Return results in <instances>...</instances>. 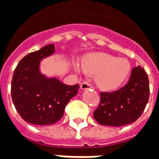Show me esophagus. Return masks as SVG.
<instances>
[{"instance_id":"34e87169","label":"esophagus","mask_w":159,"mask_h":159,"mask_svg":"<svg viewBox=\"0 0 159 159\" xmlns=\"http://www.w3.org/2000/svg\"><path fill=\"white\" fill-rule=\"evenodd\" d=\"M81 88L85 90V89H89V88H94V87L91 83H89V82H83L81 84Z\"/></svg>"}]
</instances>
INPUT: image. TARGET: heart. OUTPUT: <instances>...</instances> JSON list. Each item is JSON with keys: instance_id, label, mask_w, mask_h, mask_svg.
Instances as JSON below:
<instances>
[{"instance_id": "1", "label": "heart", "mask_w": 159, "mask_h": 159, "mask_svg": "<svg viewBox=\"0 0 159 159\" xmlns=\"http://www.w3.org/2000/svg\"><path fill=\"white\" fill-rule=\"evenodd\" d=\"M84 67L93 74H99L98 83L107 89H113L122 84L129 74L130 63L127 59L107 54H99L84 62Z\"/></svg>"}]
</instances>
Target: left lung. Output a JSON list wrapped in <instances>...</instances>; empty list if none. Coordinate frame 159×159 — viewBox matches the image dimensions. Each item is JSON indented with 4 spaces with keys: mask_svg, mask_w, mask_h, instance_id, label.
<instances>
[{
    "mask_svg": "<svg viewBox=\"0 0 159 159\" xmlns=\"http://www.w3.org/2000/svg\"><path fill=\"white\" fill-rule=\"evenodd\" d=\"M147 72L140 66L132 70L127 84L113 92H101L100 102L93 117L101 125H127L138 120L149 99Z\"/></svg>",
    "mask_w": 159,
    "mask_h": 159,
    "instance_id": "1",
    "label": "left lung"
}]
</instances>
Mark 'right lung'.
Here are the masks:
<instances>
[{
	"label": "right lung",
	"instance_id": "1",
	"mask_svg": "<svg viewBox=\"0 0 159 159\" xmlns=\"http://www.w3.org/2000/svg\"><path fill=\"white\" fill-rule=\"evenodd\" d=\"M55 52L54 44L25 56L16 67L11 81L14 106L26 122L50 125L63 117L66 104L78 92L79 85L63 84L57 78L40 73L41 59Z\"/></svg>",
	"mask_w": 159,
	"mask_h": 159
}]
</instances>
